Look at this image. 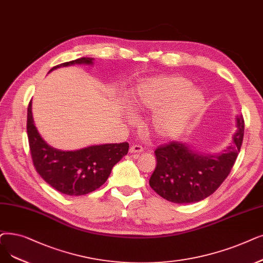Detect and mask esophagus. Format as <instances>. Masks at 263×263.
<instances>
[{"mask_svg": "<svg viewBox=\"0 0 263 263\" xmlns=\"http://www.w3.org/2000/svg\"><path fill=\"white\" fill-rule=\"evenodd\" d=\"M144 149H143V147L142 146H140V145H132L131 147H130V153L131 154H136V153H142Z\"/></svg>", "mask_w": 263, "mask_h": 263, "instance_id": "obj_1", "label": "esophagus"}]
</instances>
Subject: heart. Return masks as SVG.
<instances>
[{"instance_id":"b5f03b06","label":"heart","mask_w":263,"mask_h":263,"mask_svg":"<svg viewBox=\"0 0 263 263\" xmlns=\"http://www.w3.org/2000/svg\"><path fill=\"white\" fill-rule=\"evenodd\" d=\"M179 76L151 78L135 88L130 106L135 111L158 110L151 129L159 139L177 138L205 106V95Z\"/></svg>"}]
</instances>
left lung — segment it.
Returning a JSON list of instances; mask_svg holds the SVG:
<instances>
[{
  "instance_id": "left-lung-1",
  "label": "left lung",
  "mask_w": 263,
  "mask_h": 263,
  "mask_svg": "<svg viewBox=\"0 0 263 263\" xmlns=\"http://www.w3.org/2000/svg\"><path fill=\"white\" fill-rule=\"evenodd\" d=\"M237 131L232 144L217 155L195 152L186 143L171 142L155 151L157 166L151 187L163 199L187 204L199 202L214 193L230 174L244 136V119L236 117Z\"/></svg>"
}]
</instances>
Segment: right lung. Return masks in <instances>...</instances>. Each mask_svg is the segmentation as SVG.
I'll return each mask as SVG.
<instances>
[{
    "mask_svg": "<svg viewBox=\"0 0 263 263\" xmlns=\"http://www.w3.org/2000/svg\"><path fill=\"white\" fill-rule=\"evenodd\" d=\"M93 58H79L53 66L92 64ZM27 131L31 157L41 177L66 196H84L100 188L107 180L112 166L128 154L129 144L92 145L78 151L63 152L43 140L34 124L32 102L28 106Z\"/></svg>",
    "mask_w": 263,
    "mask_h": 263,
    "instance_id": "obj_1",
    "label": "right lung"
}]
</instances>
